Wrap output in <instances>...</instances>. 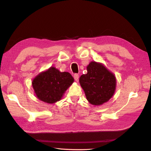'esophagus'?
<instances>
[{
    "mask_svg": "<svg viewBox=\"0 0 151 151\" xmlns=\"http://www.w3.org/2000/svg\"><path fill=\"white\" fill-rule=\"evenodd\" d=\"M73 76H74V78H75V80L76 81H78L79 76H78V74H75V75H74Z\"/></svg>",
    "mask_w": 151,
    "mask_h": 151,
    "instance_id": "34e87169",
    "label": "esophagus"
}]
</instances>
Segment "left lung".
Masks as SVG:
<instances>
[{
    "instance_id": "8db88e82",
    "label": "left lung",
    "mask_w": 151,
    "mask_h": 151,
    "mask_svg": "<svg viewBox=\"0 0 151 151\" xmlns=\"http://www.w3.org/2000/svg\"><path fill=\"white\" fill-rule=\"evenodd\" d=\"M79 82L86 99L93 105H101L106 103L115 91V76L103 65L96 62L89 64L87 73L81 75Z\"/></svg>"
}]
</instances>
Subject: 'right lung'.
<instances>
[{"instance_id":"1","label":"right lung","mask_w":151,"mask_h":151,"mask_svg":"<svg viewBox=\"0 0 151 151\" xmlns=\"http://www.w3.org/2000/svg\"><path fill=\"white\" fill-rule=\"evenodd\" d=\"M73 82L74 78L69 73H61L55 67H50L36 76L32 84L38 99L52 104L60 100Z\"/></svg>"}]
</instances>
